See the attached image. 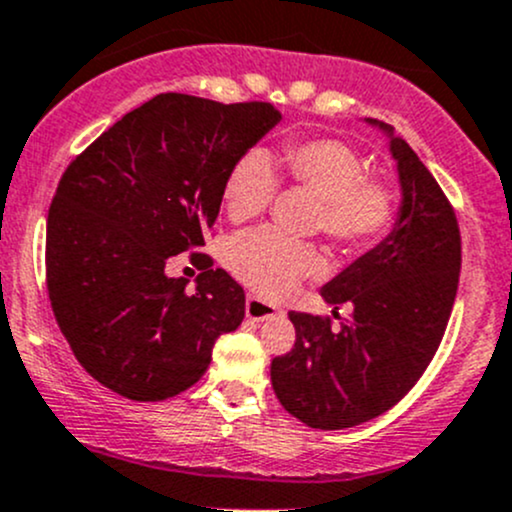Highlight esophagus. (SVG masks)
I'll use <instances>...</instances> for the list:
<instances>
[{"instance_id":"obj_1","label":"esophagus","mask_w":512,"mask_h":512,"mask_svg":"<svg viewBox=\"0 0 512 512\" xmlns=\"http://www.w3.org/2000/svg\"><path fill=\"white\" fill-rule=\"evenodd\" d=\"M245 314L250 321H265V319H274V316H282L284 311L279 309V306H274V304H270V301H265L260 297H247Z\"/></svg>"}]
</instances>
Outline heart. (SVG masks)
I'll use <instances>...</instances> for the list:
<instances>
[{
    "instance_id": "1",
    "label": "heart",
    "mask_w": 512,
    "mask_h": 512,
    "mask_svg": "<svg viewBox=\"0 0 512 512\" xmlns=\"http://www.w3.org/2000/svg\"><path fill=\"white\" fill-rule=\"evenodd\" d=\"M282 164L294 184L321 198L319 225L341 250H360L375 242L395 218V196L383 181L368 179L363 159L338 139L294 142L282 152ZM279 176L267 149L245 152L228 171L223 186L225 211L233 220H250L272 203ZM225 265L245 287L284 297L324 262L306 242L272 228L235 235L225 250Z\"/></svg>"
}]
</instances>
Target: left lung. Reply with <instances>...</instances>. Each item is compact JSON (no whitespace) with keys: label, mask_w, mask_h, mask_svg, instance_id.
Wrapping results in <instances>:
<instances>
[{"label":"left lung","mask_w":512,"mask_h":512,"mask_svg":"<svg viewBox=\"0 0 512 512\" xmlns=\"http://www.w3.org/2000/svg\"><path fill=\"white\" fill-rule=\"evenodd\" d=\"M400 181L392 230L321 287L333 309L353 306L338 331L314 314L289 311L297 343L272 360V387L292 417L314 429H346L395 407L437 353L461 270L456 215L427 166L385 122Z\"/></svg>","instance_id":"left-lung-1"}]
</instances>
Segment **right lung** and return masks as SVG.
I'll list each match as a JSON object with an SVG mask.
<instances>
[{
  "instance_id": "1",
  "label": "right lung",
  "mask_w": 512,
  "mask_h": 512,
  "mask_svg": "<svg viewBox=\"0 0 512 512\" xmlns=\"http://www.w3.org/2000/svg\"><path fill=\"white\" fill-rule=\"evenodd\" d=\"M282 115L270 102L161 93L102 132L63 174L46 228L53 314L78 363L117 395L157 402L203 378L245 292L206 262L196 289L166 262L203 245L228 171Z\"/></svg>"
}]
</instances>
